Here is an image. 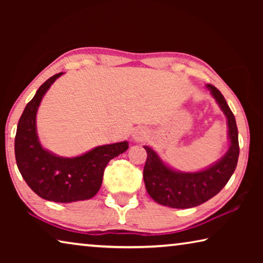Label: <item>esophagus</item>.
<instances>
[{
  "label": "esophagus",
  "instance_id": "obj_1",
  "mask_svg": "<svg viewBox=\"0 0 263 263\" xmlns=\"http://www.w3.org/2000/svg\"><path fill=\"white\" fill-rule=\"evenodd\" d=\"M144 137H145V133L144 132H141V131H137L136 133H135V138L137 140H141V139H144Z\"/></svg>",
  "mask_w": 263,
  "mask_h": 263
}]
</instances>
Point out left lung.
I'll return each mask as SVG.
<instances>
[{
  "instance_id": "obj_1",
  "label": "left lung",
  "mask_w": 263,
  "mask_h": 263,
  "mask_svg": "<svg viewBox=\"0 0 263 263\" xmlns=\"http://www.w3.org/2000/svg\"><path fill=\"white\" fill-rule=\"evenodd\" d=\"M220 109L228 118L231 146L220 161L210 168L197 173H177L164 166L158 154L148 146L144 172L146 190L155 202L164 206L189 209L205 203L216 196L228 183L235 171L239 158L238 127L235 118L221 92L212 84H208Z\"/></svg>"
}]
</instances>
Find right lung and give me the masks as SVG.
Here are the masks:
<instances>
[{
  "instance_id": "1",
  "label": "right lung",
  "mask_w": 263,
  "mask_h": 263,
  "mask_svg": "<svg viewBox=\"0 0 263 263\" xmlns=\"http://www.w3.org/2000/svg\"><path fill=\"white\" fill-rule=\"evenodd\" d=\"M62 73L46 80L22 114L15 137L17 167L39 197L58 203L84 201L100 190L103 173L111 159L125 152L126 141L99 146L77 158H59L44 149L35 133V115L51 84Z\"/></svg>"
}]
</instances>
